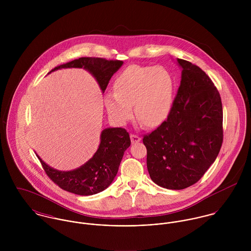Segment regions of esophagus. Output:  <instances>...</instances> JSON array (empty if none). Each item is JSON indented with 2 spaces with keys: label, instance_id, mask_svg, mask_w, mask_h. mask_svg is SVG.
I'll use <instances>...</instances> for the list:
<instances>
[{
  "label": "esophagus",
  "instance_id": "34e87169",
  "mask_svg": "<svg viewBox=\"0 0 251 251\" xmlns=\"http://www.w3.org/2000/svg\"><path fill=\"white\" fill-rule=\"evenodd\" d=\"M130 139H131V143L132 144L138 143L141 140V138L137 134H134V133L130 134Z\"/></svg>",
  "mask_w": 251,
  "mask_h": 251
}]
</instances>
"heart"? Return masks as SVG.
I'll return each mask as SVG.
<instances>
[{
    "mask_svg": "<svg viewBox=\"0 0 251 251\" xmlns=\"http://www.w3.org/2000/svg\"><path fill=\"white\" fill-rule=\"evenodd\" d=\"M115 91L108 93V112L119 122L131 119L133 105L138 121L148 127L163 123L172 108L174 82L162 67L130 66L115 82Z\"/></svg>",
    "mask_w": 251,
    "mask_h": 251,
    "instance_id": "heart-1",
    "label": "heart"
}]
</instances>
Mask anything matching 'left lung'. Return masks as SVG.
Masks as SVG:
<instances>
[{
    "label": "left lung",
    "instance_id": "left-lung-1",
    "mask_svg": "<svg viewBox=\"0 0 251 251\" xmlns=\"http://www.w3.org/2000/svg\"><path fill=\"white\" fill-rule=\"evenodd\" d=\"M181 80L167 119L144 135L151 179L167 189H183L201 179L223 142L220 95L199 67L177 59Z\"/></svg>",
    "mask_w": 251,
    "mask_h": 251
}]
</instances>
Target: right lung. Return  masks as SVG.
Listing matches in <instances>:
<instances>
[{
  "label": "right lung",
  "mask_w": 251,
  "mask_h": 251,
  "mask_svg": "<svg viewBox=\"0 0 251 251\" xmlns=\"http://www.w3.org/2000/svg\"><path fill=\"white\" fill-rule=\"evenodd\" d=\"M123 64V61L118 60L83 57L58 66L51 72L68 68H84L95 76L101 91L104 92L111 77ZM129 146V134L125 128L110 127L102 130L100 144L94 156L75 170L69 172L56 170L48 166L39 156L37 157L49 179L62 189L78 195H93L111 184L118 173L124 152Z\"/></svg>",
  "instance_id": "1"
}]
</instances>
